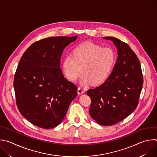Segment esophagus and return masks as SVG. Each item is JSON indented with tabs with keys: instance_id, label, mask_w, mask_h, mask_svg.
<instances>
[{
	"instance_id": "1",
	"label": "esophagus",
	"mask_w": 157,
	"mask_h": 157,
	"mask_svg": "<svg viewBox=\"0 0 157 157\" xmlns=\"http://www.w3.org/2000/svg\"><path fill=\"white\" fill-rule=\"evenodd\" d=\"M77 92H78V94L79 95H81V94L84 93V90L83 89H82L81 88H80V87H79V88L78 89Z\"/></svg>"
}]
</instances>
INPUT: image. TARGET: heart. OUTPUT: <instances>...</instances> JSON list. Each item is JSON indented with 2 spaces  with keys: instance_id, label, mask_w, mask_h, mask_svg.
<instances>
[{
  "instance_id": "1",
  "label": "heart",
  "mask_w": 157,
  "mask_h": 157,
  "mask_svg": "<svg viewBox=\"0 0 157 157\" xmlns=\"http://www.w3.org/2000/svg\"><path fill=\"white\" fill-rule=\"evenodd\" d=\"M116 60L117 53L113 48L85 42L73 49V55L68 54L64 57L62 70L73 82L76 81L83 73L81 85H97L108 78Z\"/></svg>"
}]
</instances>
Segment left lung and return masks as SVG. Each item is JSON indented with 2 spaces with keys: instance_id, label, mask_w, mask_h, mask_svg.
I'll list each match as a JSON object with an SVG mask.
<instances>
[{
  "instance_id": "1",
  "label": "left lung",
  "mask_w": 157,
  "mask_h": 157,
  "mask_svg": "<svg viewBox=\"0 0 157 157\" xmlns=\"http://www.w3.org/2000/svg\"><path fill=\"white\" fill-rule=\"evenodd\" d=\"M111 40L117 48L118 59L107 79L87 94L91 99L89 114L103 126H111L123 120L137 108L143 85L139 60L125 42L114 37Z\"/></svg>"
}]
</instances>
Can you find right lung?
<instances>
[{
	"instance_id": "right-lung-1",
	"label": "right lung",
	"mask_w": 157,
	"mask_h": 157,
	"mask_svg": "<svg viewBox=\"0 0 157 157\" xmlns=\"http://www.w3.org/2000/svg\"><path fill=\"white\" fill-rule=\"evenodd\" d=\"M77 37L41 39L31 45L20 59L13 81L17 105L37 127L51 129L60 124L78 95V87L60 68L64 48Z\"/></svg>"
}]
</instances>
